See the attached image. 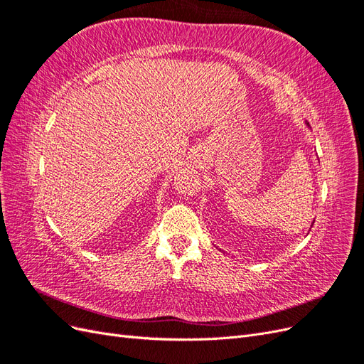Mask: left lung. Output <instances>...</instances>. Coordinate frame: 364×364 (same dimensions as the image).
<instances>
[{
	"instance_id": "left-lung-1",
	"label": "left lung",
	"mask_w": 364,
	"mask_h": 364,
	"mask_svg": "<svg viewBox=\"0 0 364 364\" xmlns=\"http://www.w3.org/2000/svg\"><path fill=\"white\" fill-rule=\"evenodd\" d=\"M305 124H306V127H308V129H311V127H310V124H308V123H306V121H305ZM313 223H314V222H313Z\"/></svg>"
}]
</instances>
